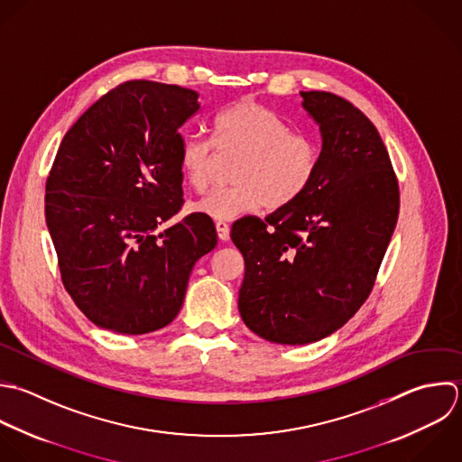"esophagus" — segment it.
Here are the masks:
<instances>
[{
	"mask_svg": "<svg viewBox=\"0 0 462 462\" xmlns=\"http://www.w3.org/2000/svg\"><path fill=\"white\" fill-rule=\"evenodd\" d=\"M216 230H217V237H219L221 241H228V239H230V226H228V223L217 221V223H216Z\"/></svg>",
	"mask_w": 462,
	"mask_h": 462,
	"instance_id": "1",
	"label": "esophagus"
}]
</instances>
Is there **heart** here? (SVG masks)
Returning <instances> with one entry per match:
<instances>
[{"label": "heart", "mask_w": 462, "mask_h": 462, "mask_svg": "<svg viewBox=\"0 0 462 462\" xmlns=\"http://www.w3.org/2000/svg\"><path fill=\"white\" fill-rule=\"evenodd\" d=\"M290 129L272 107L255 98H241L216 115L214 142L185 138L180 165L196 192L208 187L216 149L241 154L234 171L236 185L208 192L196 203V212L230 221L261 205L277 212L297 203L319 174L322 149L313 134Z\"/></svg>", "instance_id": "b5f03b06"}]
</instances>
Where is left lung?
<instances>
[{"instance_id": "obj_1", "label": "left lung", "mask_w": 462, "mask_h": 462, "mask_svg": "<svg viewBox=\"0 0 462 462\" xmlns=\"http://www.w3.org/2000/svg\"><path fill=\"white\" fill-rule=\"evenodd\" d=\"M322 133L310 190L230 237L245 257L239 313L250 331L304 346L340 329L369 299L400 214V185L374 124L329 91H300Z\"/></svg>"}]
</instances>
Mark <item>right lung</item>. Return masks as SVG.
Returning a JSON list of instances; mask_svg holds the SVG:
<instances>
[{
	"label": "right lung",
	"instance_id": "right-lung-1",
	"mask_svg": "<svg viewBox=\"0 0 462 462\" xmlns=\"http://www.w3.org/2000/svg\"><path fill=\"white\" fill-rule=\"evenodd\" d=\"M176 84L125 80L68 129L46 180L44 214L60 281L98 328L145 335L181 310L189 275L217 245L199 212L158 226L183 207L180 127L199 111Z\"/></svg>",
	"mask_w": 462,
	"mask_h": 462
}]
</instances>
